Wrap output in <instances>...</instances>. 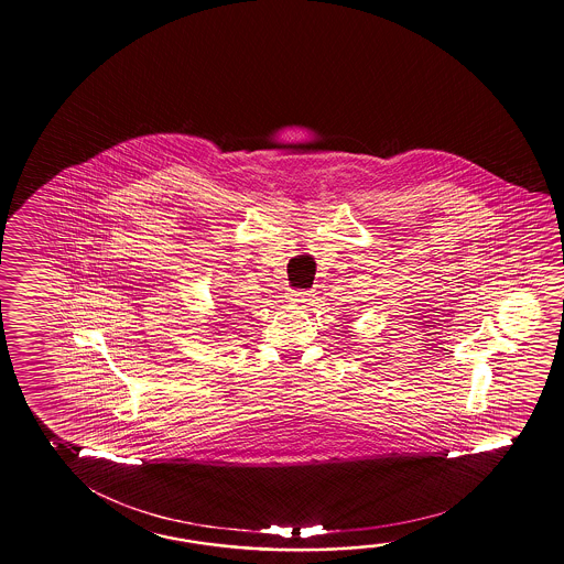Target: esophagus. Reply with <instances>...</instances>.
<instances>
[{"mask_svg": "<svg viewBox=\"0 0 564 564\" xmlns=\"http://www.w3.org/2000/svg\"><path fill=\"white\" fill-rule=\"evenodd\" d=\"M286 299L291 301V303H296V305H301V303H306L308 301V291H291Z\"/></svg>", "mask_w": 564, "mask_h": 564, "instance_id": "obj_1", "label": "esophagus"}]
</instances>
